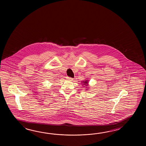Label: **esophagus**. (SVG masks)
Segmentation results:
<instances>
[{
  "label": "esophagus",
  "instance_id": "34e87169",
  "mask_svg": "<svg viewBox=\"0 0 146 146\" xmlns=\"http://www.w3.org/2000/svg\"><path fill=\"white\" fill-rule=\"evenodd\" d=\"M66 78L69 80H73V78H72L69 77H67Z\"/></svg>",
  "mask_w": 146,
  "mask_h": 146
}]
</instances>
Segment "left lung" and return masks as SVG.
Listing matches in <instances>:
<instances>
[{"label": "left lung", "instance_id": "1", "mask_svg": "<svg viewBox=\"0 0 146 146\" xmlns=\"http://www.w3.org/2000/svg\"><path fill=\"white\" fill-rule=\"evenodd\" d=\"M82 82L84 84H82L84 85V87H85V86H87V87H88V83L89 82H88V80H86L85 81L84 80V81H83Z\"/></svg>", "mask_w": 146, "mask_h": 146}]
</instances>
